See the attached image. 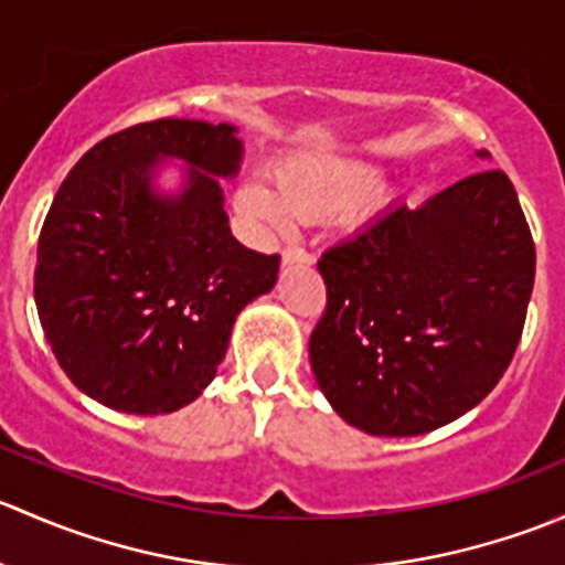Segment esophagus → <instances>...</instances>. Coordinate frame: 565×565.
Wrapping results in <instances>:
<instances>
[{
    "label": "esophagus",
    "mask_w": 565,
    "mask_h": 565,
    "mask_svg": "<svg viewBox=\"0 0 565 565\" xmlns=\"http://www.w3.org/2000/svg\"><path fill=\"white\" fill-rule=\"evenodd\" d=\"M281 262L284 265H311V262H315V256H311L306 248L287 246L281 250Z\"/></svg>",
    "instance_id": "obj_1"
}]
</instances>
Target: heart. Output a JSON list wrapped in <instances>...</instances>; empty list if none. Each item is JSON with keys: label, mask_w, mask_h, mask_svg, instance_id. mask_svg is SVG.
Returning a JSON list of instances; mask_svg holds the SVG:
<instances>
[{"label": "heart", "mask_w": 565, "mask_h": 565, "mask_svg": "<svg viewBox=\"0 0 565 565\" xmlns=\"http://www.w3.org/2000/svg\"><path fill=\"white\" fill-rule=\"evenodd\" d=\"M380 172L369 163H341V167H315V163H287L276 172V190L250 182L237 193V207L267 226H287L289 215L309 210L347 204L366 196L377 188Z\"/></svg>", "instance_id": "heart-1"}]
</instances>
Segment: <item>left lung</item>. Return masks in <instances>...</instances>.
Instances as JSON below:
<instances>
[{
    "label": "left lung",
    "mask_w": 565,
    "mask_h": 565,
    "mask_svg": "<svg viewBox=\"0 0 565 565\" xmlns=\"http://www.w3.org/2000/svg\"><path fill=\"white\" fill-rule=\"evenodd\" d=\"M317 267L328 287L309 341L319 391L366 435L413 437L500 383L525 328L535 246L511 180L487 169L420 207L393 204Z\"/></svg>",
    "instance_id": "8db88e82"
}]
</instances>
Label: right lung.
<instances>
[{
    "instance_id": "obj_1",
    "label": "right lung",
    "mask_w": 565,
    "mask_h": 565,
    "mask_svg": "<svg viewBox=\"0 0 565 565\" xmlns=\"http://www.w3.org/2000/svg\"><path fill=\"white\" fill-rule=\"evenodd\" d=\"M161 157L189 163L180 194L151 188ZM235 125L156 119L84 152L38 243L35 303L78 391L130 415H167L213 383L237 315L278 278V254L237 243L218 177Z\"/></svg>"
}]
</instances>
